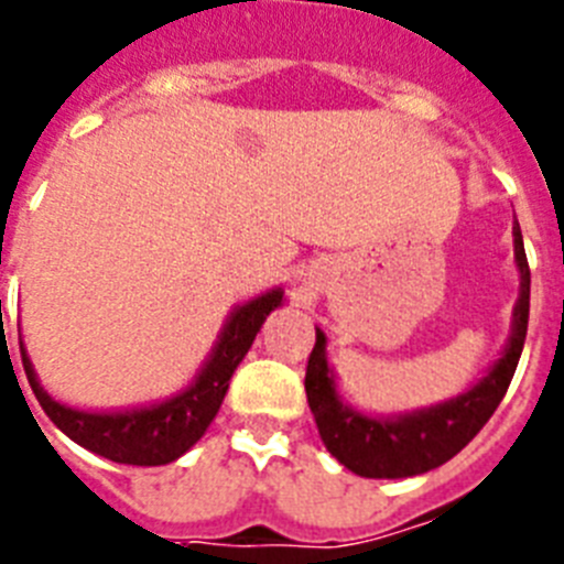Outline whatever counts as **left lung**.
Here are the masks:
<instances>
[{
  "label": "left lung",
  "mask_w": 564,
  "mask_h": 564,
  "mask_svg": "<svg viewBox=\"0 0 564 564\" xmlns=\"http://www.w3.org/2000/svg\"><path fill=\"white\" fill-rule=\"evenodd\" d=\"M514 259L520 268V299L514 307V327L508 338L502 358L488 370L480 383L463 395L452 398L398 417H370L341 403L333 381V370L325 356V333L316 327V347L307 358L305 392L311 412L316 417L318 435L327 452L341 466L361 477H415L443 466L457 455L486 421L495 415L514 378L517 361L528 333V305H531V271H528L525 246L520 226L514 223Z\"/></svg>",
  "instance_id": "8db88e82"
}]
</instances>
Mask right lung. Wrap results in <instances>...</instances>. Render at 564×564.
Returning a JSON list of instances; mask_svg holds the SVG:
<instances>
[{
	"instance_id": "right-lung-1",
	"label": "right lung",
	"mask_w": 564,
	"mask_h": 564,
	"mask_svg": "<svg viewBox=\"0 0 564 564\" xmlns=\"http://www.w3.org/2000/svg\"><path fill=\"white\" fill-rule=\"evenodd\" d=\"M279 305H282V288H273L246 305H239L228 316L208 361L203 364V370L186 390L163 403L141 406V410L84 412L64 406L44 392L33 372L28 350L19 341L24 376H28L36 401L42 403V410L69 441H76L78 446L96 452L107 460L127 463V466H163V463L186 455L194 443L206 435L208 423L214 421L223 398H226L228 381H231L237 364L251 350L268 313Z\"/></svg>"
}]
</instances>
